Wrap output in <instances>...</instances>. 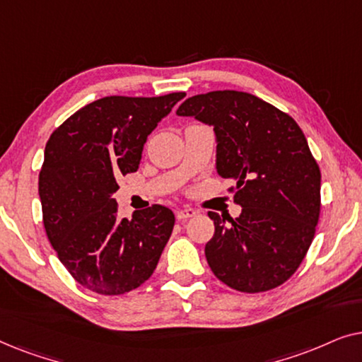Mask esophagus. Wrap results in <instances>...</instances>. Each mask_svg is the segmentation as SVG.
<instances>
[{"mask_svg":"<svg viewBox=\"0 0 362 362\" xmlns=\"http://www.w3.org/2000/svg\"><path fill=\"white\" fill-rule=\"evenodd\" d=\"M197 212L194 209H191V207H185V209H180L176 211V219L177 221H186V219H191V217H194Z\"/></svg>","mask_w":362,"mask_h":362,"instance_id":"obj_1","label":"esophagus"}]
</instances>
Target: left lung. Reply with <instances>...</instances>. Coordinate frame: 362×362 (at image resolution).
Listing matches in <instances>:
<instances>
[{"label":"left lung","instance_id":"left-lung-1","mask_svg":"<svg viewBox=\"0 0 362 362\" xmlns=\"http://www.w3.org/2000/svg\"><path fill=\"white\" fill-rule=\"evenodd\" d=\"M180 117L214 128L216 170L235 182V219L209 212L211 270L230 288L259 293L290 279L308 252L320 217L321 173L290 115L239 90L186 98Z\"/></svg>","mask_w":362,"mask_h":362}]
</instances>
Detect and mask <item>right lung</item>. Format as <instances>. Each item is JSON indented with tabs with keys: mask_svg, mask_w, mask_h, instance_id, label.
<instances>
[{
	"mask_svg": "<svg viewBox=\"0 0 362 362\" xmlns=\"http://www.w3.org/2000/svg\"><path fill=\"white\" fill-rule=\"evenodd\" d=\"M185 97L98 98L49 138L39 173L44 229L69 274L95 293L145 284L170 240L171 209L155 204L120 219L112 196L117 177L138 170L148 135Z\"/></svg>",
	"mask_w": 362,
	"mask_h": 362,
	"instance_id": "add662e5",
	"label": "right lung"
}]
</instances>
